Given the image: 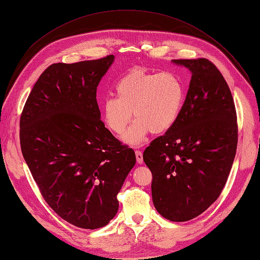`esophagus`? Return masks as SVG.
Wrapping results in <instances>:
<instances>
[{"label": "esophagus", "mask_w": 260, "mask_h": 260, "mask_svg": "<svg viewBox=\"0 0 260 260\" xmlns=\"http://www.w3.org/2000/svg\"><path fill=\"white\" fill-rule=\"evenodd\" d=\"M136 157H137V162L139 165L143 164V154L141 151H136Z\"/></svg>", "instance_id": "34e87169"}]
</instances>
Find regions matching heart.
Segmentation results:
<instances>
[{"label":"heart","mask_w":260,"mask_h":260,"mask_svg":"<svg viewBox=\"0 0 260 260\" xmlns=\"http://www.w3.org/2000/svg\"><path fill=\"white\" fill-rule=\"evenodd\" d=\"M116 98L102 104V118L115 135H121L131 121H136L122 140L129 145L142 144L149 133H164L174 127L182 112L184 85L172 73H148L132 69L116 84Z\"/></svg>","instance_id":"1"}]
</instances>
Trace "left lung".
I'll list each match as a JSON object with an SVG mask.
<instances>
[{"label":"left lung","instance_id":"8db88e82","mask_svg":"<svg viewBox=\"0 0 260 260\" xmlns=\"http://www.w3.org/2000/svg\"><path fill=\"white\" fill-rule=\"evenodd\" d=\"M192 77L174 127L143 153L152 171L156 210L170 221L200 216L221 193L237 153L238 123L231 91L206 58L174 59Z\"/></svg>","mask_w":260,"mask_h":260}]
</instances>
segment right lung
Returning <instances> with one entry per match:
<instances>
[{
    "mask_svg": "<svg viewBox=\"0 0 260 260\" xmlns=\"http://www.w3.org/2000/svg\"><path fill=\"white\" fill-rule=\"evenodd\" d=\"M114 55L46 68L20 117V146L49 206L67 222L99 229L116 216L117 194L136 165L101 120L96 88Z\"/></svg>",
    "mask_w": 260,
    "mask_h": 260,
    "instance_id": "obj_1",
    "label": "right lung"
}]
</instances>
